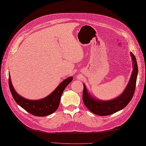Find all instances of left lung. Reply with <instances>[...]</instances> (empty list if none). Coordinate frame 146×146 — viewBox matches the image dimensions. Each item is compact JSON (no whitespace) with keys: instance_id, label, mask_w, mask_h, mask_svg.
Returning a JSON list of instances; mask_svg holds the SVG:
<instances>
[{"instance_id":"obj_1","label":"left lung","mask_w":146,"mask_h":146,"mask_svg":"<svg viewBox=\"0 0 146 146\" xmlns=\"http://www.w3.org/2000/svg\"><path fill=\"white\" fill-rule=\"evenodd\" d=\"M133 64V70L129 82L123 92L117 97L109 100H101L92 96L83 84V101L85 106L92 113L98 115L105 116L113 114L125 108L134 95L136 80L138 74V67L135 56L130 53Z\"/></svg>"}]
</instances>
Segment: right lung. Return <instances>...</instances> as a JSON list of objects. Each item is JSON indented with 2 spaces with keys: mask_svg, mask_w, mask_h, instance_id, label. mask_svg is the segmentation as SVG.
I'll return each mask as SVG.
<instances>
[{
  "mask_svg": "<svg viewBox=\"0 0 146 146\" xmlns=\"http://www.w3.org/2000/svg\"><path fill=\"white\" fill-rule=\"evenodd\" d=\"M73 80V77L70 76L63 80L56 88L47 97L40 100H29L19 95L15 90L12 84L10 75H9V85L11 94L15 102L27 112L33 115L44 117L49 115L57 110L60 105L62 94L65 88Z\"/></svg>",
  "mask_w": 146,
  "mask_h": 146,
  "instance_id": "add662e5",
  "label": "right lung"
}]
</instances>
